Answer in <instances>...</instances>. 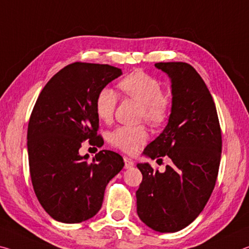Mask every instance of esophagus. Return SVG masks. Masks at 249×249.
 I'll return each instance as SVG.
<instances>
[{"instance_id":"1","label":"esophagus","mask_w":249,"mask_h":249,"mask_svg":"<svg viewBox=\"0 0 249 249\" xmlns=\"http://www.w3.org/2000/svg\"><path fill=\"white\" fill-rule=\"evenodd\" d=\"M134 162L129 158H124V169H131L133 168Z\"/></svg>"}]
</instances>
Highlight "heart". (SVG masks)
<instances>
[{"label":"heart","mask_w":249,"mask_h":249,"mask_svg":"<svg viewBox=\"0 0 249 249\" xmlns=\"http://www.w3.org/2000/svg\"><path fill=\"white\" fill-rule=\"evenodd\" d=\"M119 88L125 95L141 103V118L154 125L162 124L168 119L170 101L162 95L160 81L144 71H136L120 80ZM117 93L109 87L98 91L95 100L96 115L100 120L108 122L112 119L117 106ZM149 139V133L142 125H120L109 134V142L128 154L138 151L140 145Z\"/></svg>","instance_id":"obj_1"}]
</instances>
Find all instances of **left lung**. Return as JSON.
<instances>
[{
    "label": "left lung",
    "mask_w": 249,
    "mask_h": 249,
    "mask_svg": "<svg viewBox=\"0 0 249 249\" xmlns=\"http://www.w3.org/2000/svg\"><path fill=\"white\" fill-rule=\"evenodd\" d=\"M171 80L172 106L168 124L143 150V156H168L163 173L138 163L142 182L137 213L146 226L174 233L190 225L204 209L217 178L222 133L215 104L197 71L186 63H157ZM161 160V159H160Z\"/></svg>",
    "instance_id": "left-lung-1"
}]
</instances>
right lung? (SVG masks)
I'll list each match as a JSON object with an SVG mask.
<instances>
[{"mask_svg":"<svg viewBox=\"0 0 249 249\" xmlns=\"http://www.w3.org/2000/svg\"><path fill=\"white\" fill-rule=\"evenodd\" d=\"M122 75L110 65L74 63L43 88L27 129L30 173L40 205L56 221L75 224L91 218L103 205L106 186L124 168V159L103 150L88 162L83 141L101 146L97 136L98 91Z\"/></svg>","mask_w":249,"mask_h":249,"instance_id":"1","label":"right lung"}]
</instances>
